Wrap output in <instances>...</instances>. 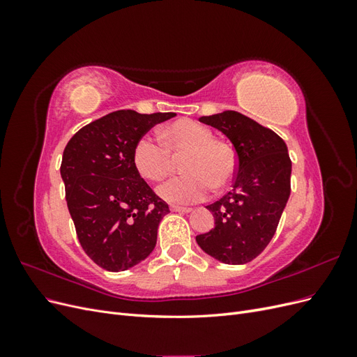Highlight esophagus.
<instances>
[{
	"label": "esophagus",
	"mask_w": 357,
	"mask_h": 357,
	"mask_svg": "<svg viewBox=\"0 0 357 357\" xmlns=\"http://www.w3.org/2000/svg\"><path fill=\"white\" fill-rule=\"evenodd\" d=\"M171 210L172 211H177V213H190L192 208L189 207H180V205H171Z\"/></svg>",
	"instance_id": "34e87169"
}]
</instances>
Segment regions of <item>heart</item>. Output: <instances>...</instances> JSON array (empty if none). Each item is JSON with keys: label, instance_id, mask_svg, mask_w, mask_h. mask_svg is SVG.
Returning a JSON list of instances; mask_svg holds the SVG:
<instances>
[{"label": "heart", "instance_id": "b5f03b06", "mask_svg": "<svg viewBox=\"0 0 357 357\" xmlns=\"http://www.w3.org/2000/svg\"><path fill=\"white\" fill-rule=\"evenodd\" d=\"M159 138L146 134L137 139L132 162L139 176L158 181L172 169V155L188 153L183 160L186 174L172 177L158 188L160 198L174 204H193L207 198L215 189H223L236 172L234 149L213 131L195 121H178L159 132Z\"/></svg>", "mask_w": 357, "mask_h": 357}]
</instances>
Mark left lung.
<instances>
[{"label": "left lung", "mask_w": 357, "mask_h": 357, "mask_svg": "<svg viewBox=\"0 0 357 357\" xmlns=\"http://www.w3.org/2000/svg\"><path fill=\"white\" fill-rule=\"evenodd\" d=\"M199 122L219 129L236 153L232 190L207 208L214 228L197 236L202 250L218 261L243 265L273 240L290 195L291 160L287 146L269 128L238 112L202 116Z\"/></svg>", "instance_id": "obj_1"}]
</instances>
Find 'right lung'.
Here are the masks:
<instances>
[{
	"label": "right lung",
	"instance_id": "1",
	"mask_svg": "<svg viewBox=\"0 0 357 357\" xmlns=\"http://www.w3.org/2000/svg\"><path fill=\"white\" fill-rule=\"evenodd\" d=\"M174 116L117 110L83 126L63 150L61 177L77 238L107 271H125L156 245L169 208L135 169L132 150L150 128Z\"/></svg>",
	"mask_w": 357,
	"mask_h": 357
}]
</instances>
